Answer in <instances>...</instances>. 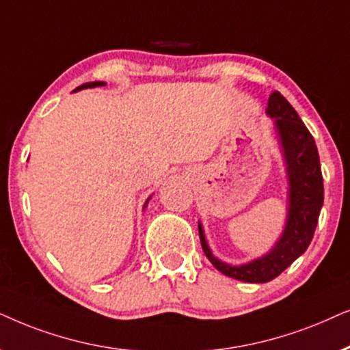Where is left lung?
I'll use <instances>...</instances> for the list:
<instances>
[{"label":"left lung","mask_w":350,"mask_h":350,"mask_svg":"<svg viewBox=\"0 0 350 350\" xmlns=\"http://www.w3.org/2000/svg\"><path fill=\"white\" fill-rule=\"evenodd\" d=\"M265 113L273 120L288 180L286 221L272 250L246 264L222 262L209 248L202 222L198 234L202 248L224 275L248 283H267L280 275L310 245L320 209L323 206V178L315 141L290 102L278 91L269 97Z\"/></svg>","instance_id":"8db88e82"}]
</instances>
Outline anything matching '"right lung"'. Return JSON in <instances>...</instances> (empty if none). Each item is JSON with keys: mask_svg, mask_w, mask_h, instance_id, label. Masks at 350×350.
<instances>
[{"mask_svg": "<svg viewBox=\"0 0 350 350\" xmlns=\"http://www.w3.org/2000/svg\"><path fill=\"white\" fill-rule=\"evenodd\" d=\"M99 86H105V81H91V83H85V85L78 86L77 90H75V92H77V91H81V90H88V88H99ZM150 198H152V195H150V197L147 198V202H146V204H144V208L147 206V203L150 202Z\"/></svg>", "mask_w": 350, "mask_h": 350, "instance_id": "add662e5", "label": "right lung"}]
</instances>
